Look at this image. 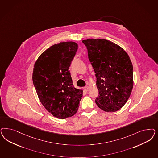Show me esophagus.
Masks as SVG:
<instances>
[{"instance_id":"34e87169","label":"esophagus","mask_w":158,"mask_h":158,"mask_svg":"<svg viewBox=\"0 0 158 158\" xmlns=\"http://www.w3.org/2000/svg\"><path fill=\"white\" fill-rule=\"evenodd\" d=\"M83 89H84V91L87 92L88 91V89H89V88H88V87H84Z\"/></svg>"}]
</instances>
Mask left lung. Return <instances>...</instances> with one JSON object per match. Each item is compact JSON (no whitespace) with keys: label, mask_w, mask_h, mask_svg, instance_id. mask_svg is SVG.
<instances>
[{"label":"left lung","mask_w":158,"mask_h":158,"mask_svg":"<svg viewBox=\"0 0 158 158\" xmlns=\"http://www.w3.org/2000/svg\"><path fill=\"white\" fill-rule=\"evenodd\" d=\"M82 42L97 77L99 95L95 102L105 112H116L125 105L132 91L130 59L126 51L111 41L89 39Z\"/></svg>","instance_id":"1"}]
</instances>
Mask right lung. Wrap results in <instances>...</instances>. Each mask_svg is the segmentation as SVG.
<instances>
[{
    "instance_id": "add662e5",
    "label": "right lung",
    "mask_w": 158,
    "mask_h": 158,
    "mask_svg": "<svg viewBox=\"0 0 158 158\" xmlns=\"http://www.w3.org/2000/svg\"><path fill=\"white\" fill-rule=\"evenodd\" d=\"M78 45L63 42L44 52L35 63L32 81L43 106L55 117L64 119L77 112L82 90L73 86L70 70Z\"/></svg>"
}]
</instances>
